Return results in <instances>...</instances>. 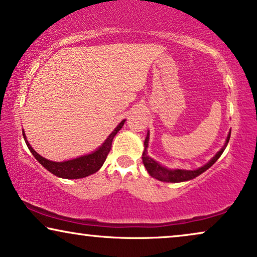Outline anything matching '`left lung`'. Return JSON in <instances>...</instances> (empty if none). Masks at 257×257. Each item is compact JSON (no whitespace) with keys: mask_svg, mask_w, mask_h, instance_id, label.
I'll list each match as a JSON object with an SVG mask.
<instances>
[{"mask_svg":"<svg viewBox=\"0 0 257 257\" xmlns=\"http://www.w3.org/2000/svg\"><path fill=\"white\" fill-rule=\"evenodd\" d=\"M149 139H150V132L148 131V135H146L145 142H144V152H143V163H144V166L148 170L149 175L151 177L158 179L161 182H166V183H181V182H186L190 181V179H194L197 177V176L201 175L204 171H206L210 166H212L216 163V161L221 157V155L224 151L226 145H228L229 139H230V132H229L228 137H226V141L223 145V148L219 150V151L216 153V155L212 157L210 161L206 163L205 165L201 166V168L196 170H183V169H169L166 166L159 164L158 162H156L155 159H152L148 155V146H149Z\"/></svg>","mask_w":257,"mask_h":257,"instance_id":"left-lung-1","label":"left lung"}]
</instances>
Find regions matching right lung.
<instances>
[{
	"label": "right lung",
	"mask_w": 257,
	"mask_h": 257,
	"mask_svg": "<svg viewBox=\"0 0 257 257\" xmlns=\"http://www.w3.org/2000/svg\"><path fill=\"white\" fill-rule=\"evenodd\" d=\"M124 122L125 119L116 125V127L113 130L111 135L106 138V141L102 143L101 146H99L95 151L88 153V155L81 156V157L65 162H52L43 158L42 156H40L39 153L32 148L29 142L27 141L25 131L22 132V135L23 138H25L27 146H28L29 151L32 152V155L34 156L36 161H38L43 168L47 169L49 172H52L53 175L56 176V177L66 179H79L87 177L89 175H93V173H95L100 168H101L102 164H104L106 161V158H107L109 150H111L113 138H114L116 133L120 131L122 126H124Z\"/></svg>",
	"instance_id": "add662e5"
}]
</instances>
